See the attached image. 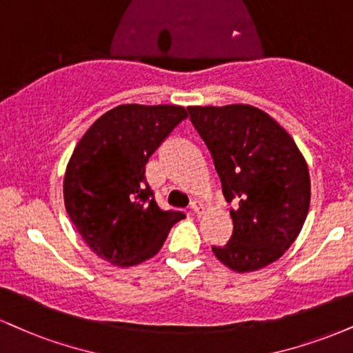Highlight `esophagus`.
I'll return each instance as SVG.
<instances>
[{"mask_svg":"<svg viewBox=\"0 0 353 353\" xmlns=\"http://www.w3.org/2000/svg\"><path fill=\"white\" fill-rule=\"evenodd\" d=\"M190 210H192V214L195 215H202L203 214V205L201 201H192L190 203Z\"/></svg>","mask_w":353,"mask_h":353,"instance_id":"obj_1","label":"esophagus"}]
</instances>
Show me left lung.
Instances as JSON below:
<instances>
[{
  "label": "left lung",
  "mask_w": 353,
  "mask_h": 353,
  "mask_svg": "<svg viewBox=\"0 0 353 353\" xmlns=\"http://www.w3.org/2000/svg\"><path fill=\"white\" fill-rule=\"evenodd\" d=\"M188 110L214 158L225 201L235 205L232 239L212 252L236 273L265 268L294 243L307 217L311 177L303 152L278 121L252 105Z\"/></svg>",
  "instance_id": "1"
}]
</instances>
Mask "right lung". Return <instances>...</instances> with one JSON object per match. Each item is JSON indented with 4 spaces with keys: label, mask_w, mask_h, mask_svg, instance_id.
<instances>
[{
    "label": "right lung",
    "mask_w": 353,
    "mask_h": 353,
    "mask_svg": "<svg viewBox=\"0 0 353 353\" xmlns=\"http://www.w3.org/2000/svg\"><path fill=\"white\" fill-rule=\"evenodd\" d=\"M188 118L179 105H118L85 131L63 176L65 210L97 256L136 266L159 252L182 212L163 210L144 169L164 138Z\"/></svg>",
    "instance_id": "1"
}]
</instances>
